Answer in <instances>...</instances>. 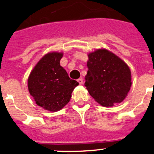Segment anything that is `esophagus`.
Wrapping results in <instances>:
<instances>
[{"instance_id":"esophagus-1","label":"esophagus","mask_w":154,"mask_h":154,"mask_svg":"<svg viewBox=\"0 0 154 154\" xmlns=\"http://www.w3.org/2000/svg\"><path fill=\"white\" fill-rule=\"evenodd\" d=\"M77 81H78V82L80 84V85H82V84L83 83V79H79Z\"/></svg>"}]
</instances>
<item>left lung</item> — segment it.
<instances>
[{"label": "left lung", "mask_w": 154, "mask_h": 154, "mask_svg": "<svg viewBox=\"0 0 154 154\" xmlns=\"http://www.w3.org/2000/svg\"><path fill=\"white\" fill-rule=\"evenodd\" d=\"M85 85L90 96L103 106L120 103L131 87V72L120 58L102 48L88 55Z\"/></svg>", "instance_id": "1"}]
</instances>
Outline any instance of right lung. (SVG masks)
I'll list each match as a JSON object with an SVG mask.
<instances>
[{
	"instance_id": "obj_1",
	"label": "right lung",
	"mask_w": 154,
	"mask_h": 154,
	"mask_svg": "<svg viewBox=\"0 0 154 154\" xmlns=\"http://www.w3.org/2000/svg\"><path fill=\"white\" fill-rule=\"evenodd\" d=\"M62 52H49L42 57L28 79L31 96L38 106L51 112L63 108L79 82L71 79L60 65Z\"/></svg>"
}]
</instances>
